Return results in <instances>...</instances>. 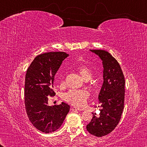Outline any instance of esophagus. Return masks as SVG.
Masks as SVG:
<instances>
[{
    "instance_id": "1",
    "label": "esophagus",
    "mask_w": 147,
    "mask_h": 147,
    "mask_svg": "<svg viewBox=\"0 0 147 147\" xmlns=\"http://www.w3.org/2000/svg\"><path fill=\"white\" fill-rule=\"evenodd\" d=\"M71 109L73 111H74V110H78V111H83L84 109L82 108H79V107H72Z\"/></svg>"
}]
</instances>
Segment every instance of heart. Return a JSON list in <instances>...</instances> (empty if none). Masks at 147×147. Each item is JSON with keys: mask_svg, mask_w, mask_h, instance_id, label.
Returning <instances> with one entry per match:
<instances>
[{"mask_svg": "<svg viewBox=\"0 0 147 147\" xmlns=\"http://www.w3.org/2000/svg\"><path fill=\"white\" fill-rule=\"evenodd\" d=\"M76 70L86 81L91 80L93 76L91 71L86 65H80L77 67ZM89 97V93L85 90H70L63 95L64 100L76 106L85 105Z\"/></svg>", "mask_w": 147, "mask_h": 147, "instance_id": "heart-1", "label": "heart"}]
</instances>
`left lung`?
<instances>
[{
  "label": "left lung",
  "instance_id": "1",
  "mask_svg": "<svg viewBox=\"0 0 147 147\" xmlns=\"http://www.w3.org/2000/svg\"><path fill=\"white\" fill-rule=\"evenodd\" d=\"M102 60L103 84L98 95L100 107L99 116L93 118L86 126L89 134L102 137L111 132L121 120L124 104L125 80L115 58L104 50H90Z\"/></svg>",
  "mask_w": 147,
  "mask_h": 147
}]
</instances>
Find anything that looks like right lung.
I'll return each instance as SVG.
<instances>
[{
  "label": "right lung",
  "mask_w": 147,
  "mask_h": 147,
  "mask_svg": "<svg viewBox=\"0 0 147 147\" xmlns=\"http://www.w3.org/2000/svg\"><path fill=\"white\" fill-rule=\"evenodd\" d=\"M69 56L65 52H50L37 56L26 71L24 84V104L29 120L44 133H51L60 127L70 106L63 102L49 106V96L53 91L54 75Z\"/></svg>",
  "instance_id": "1"
}]
</instances>
